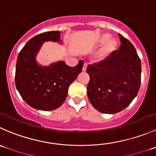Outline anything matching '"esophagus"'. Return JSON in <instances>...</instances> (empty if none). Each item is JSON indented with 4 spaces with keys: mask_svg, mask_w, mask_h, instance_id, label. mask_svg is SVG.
Returning <instances> with one entry per match:
<instances>
[{
    "mask_svg": "<svg viewBox=\"0 0 156 156\" xmlns=\"http://www.w3.org/2000/svg\"><path fill=\"white\" fill-rule=\"evenodd\" d=\"M87 64L86 63H84V65H83V67H82V72H86V69H87Z\"/></svg>",
    "mask_w": 156,
    "mask_h": 156,
    "instance_id": "34e87169",
    "label": "esophagus"
}]
</instances>
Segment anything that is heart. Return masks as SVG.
I'll return each mask as SVG.
<instances>
[{
	"label": "heart",
	"instance_id": "b5f03b06",
	"mask_svg": "<svg viewBox=\"0 0 156 156\" xmlns=\"http://www.w3.org/2000/svg\"><path fill=\"white\" fill-rule=\"evenodd\" d=\"M99 43L104 46L98 53V58L100 61H104L116 49L117 42L113 39H110L109 34H104L99 39Z\"/></svg>",
	"mask_w": 156,
	"mask_h": 156
}]
</instances>
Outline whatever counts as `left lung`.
Here are the masks:
<instances>
[{
    "mask_svg": "<svg viewBox=\"0 0 156 156\" xmlns=\"http://www.w3.org/2000/svg\"><path fill=\"white\" fill-rule=\"evenodd\" d=\"M118 50L105 60L89 65L87 96L90 104L103 113H118L136 97L141 82V61L132 43L119 34Z\"/></svg>",
    "mask_w": 156,
    "mask_h": 156,
    "instance_id": "1",
    "label": "left lung"
}]
</instances>
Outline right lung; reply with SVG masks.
<instances>
[{
	"label": "right lung",
	"instance_id": "1",
	"mask_svg": "<svg viewBox=\"0 0 156 156\" xmlns=\"http://www.w3.org/2000/svg\"><path fill=\"white\" fill-rule=\"evenodd\" d=\"M61 32L50 31L36 35L29 40L17 56L15 84L23 101L33 108L53 110L66 101L70 84L82 70L84 62L75 67L64 61L48 66L38 64L36 55L45 42L61 43Z\"/></svg>",
	"mask_w": 156,
	"mask_h": 156
}]
</instances>
